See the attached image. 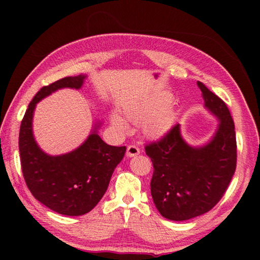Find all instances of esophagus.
Returning a JSON list of instances; mask_svg holds the SVG:
<instances>
[{
    "instance_id": "obj_1",
    "label": "esophagus",
    "mask_w": 260,
    "mask_h": 260,
    "mask_svg": "<svg viewBox=\"0 0 260 260\" xmlns=\"http://www.w3.org/2000/svg\"><path fill=\"white\" fill-rule=\"evenodd\" d=\"M140 153V148L134 146V144H131V146L127 147V151H126V155L128 157H133L136 156Z\"/></svg>"
}]
</instances>
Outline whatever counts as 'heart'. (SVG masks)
I'll return each instance as SVG.
<instances>
[{"mask_svg":"<svg viewBox=\"0 0 260 260\" xmlns=\"http://www.w3.org/2000/svg\"><path fill=\"white\" fill-rule=\"evenodd\" d=\"M169 98H161L146 102H132L122 107V114L127 120L135 124L142 122V128L150 138H158L165 134L175 122V111L166 104ZM111 121L118 131L125 133L128 129L127 121L119 114H112Z\"/></svg>","mask_w":260,"mask_h":260,"instance_id":"b5f03b06","label":"heart"}]
</instances>
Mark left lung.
I'll list each match as a JSON object with an SVG mask.
<instances>
[{"label":"left lung","instance_id":"left-lung-1","mask_svg":"<svg viewBox=\"0 0 260 260\" xmlns=\"http://www.w3.org/2000/svg\"><path fill=\"white\" fill-rule=\"evenodd\" d=\"M204 104L219 118L210 143L192 148L182 140L175 124L157 141L144 146L153 165L150 187L162 217L183 221L212 210L222 199L236 169L235 126L226 103L203 82L197 81Z\"/></svg>","mask_w":260,"mask_h":260}]
</instances>
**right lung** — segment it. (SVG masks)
I'll list each match as a JSON object with an SVG mask.
<instances>
[{"mask_svg": "<svg viewBox=\"0 0 260 260\" xmlns=\"http://www.w3.org/2000/svg\"><path fill=\"white\" fill-rule=\"evenodd\" d=\"M86 77H67L43 86L28 104L19 129L21 171L32 195L55 212L82 215L93 210L107 191L126 147L109 146L95 132L76 150L48 156L38 147L32 133L35 105L59 88H80Z\"/></svg>", "mask_w": 260, "mask_h": 260, "instance_id": "obj_1", "label": "right lung"}]
</instances>
